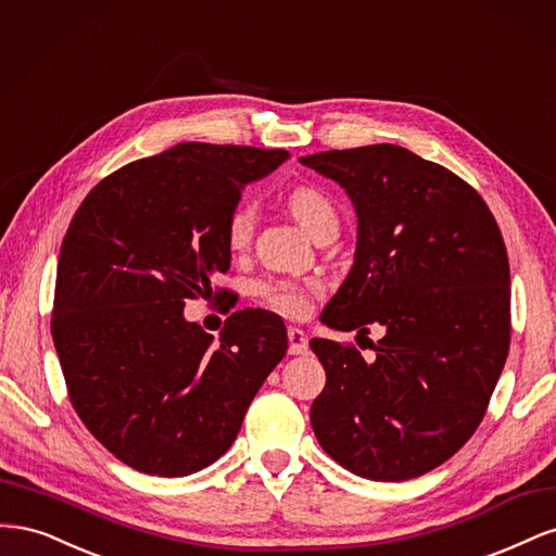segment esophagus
I'll use <instances>...</instances> for the list:
<instances>
[{
    "label": "esophagus",
    "mask_w": 556,
    "mask_h": 556,
    "mask_svg": "<svg viewBox=\"0 0 556 556\" xmlns=\"http://www.w3.org/2000/svg\"><path fill=\"white\" fill-rule=\"evenodd\" d=\"M288 341H290V355H306L308 352V336L299 327L288 329Z\"/></svg>",
    "instance_id": "34e87169"
}]
</instances>
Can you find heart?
<instances>
[{
    "mask_svg": "<svg viewBox=\"0 0 556 556\" xmlns=\"http://www.w3.org/2000/svg\"><path fill=\"white\" fill-rule=\"evenodd\" d=\"M288 206L292 215L301 223L311 237H319L329 227H339V215L327 194H323L315 188H296L288 197ZM257 225V208L252 201H241L231 208L225 237L231 250H243L252 241ZM262 294L268 301V306L290 315L301 317L311 308V301L315 294H319V285L313 280H271L262 285Z\"/></svg>",
    "mask_w": 556,
    "mask_h": 556,
    "instance_id": "1",
    "label": "heart"
}]
</instances>
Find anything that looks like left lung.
<instances>
[{
  "instance_id": "left-lung-1",
  "label": "left lung",
  "mask_w": 556,
  "mask_h": 556,
  "mask_svg": "<svg viewBox=\"0 0 556 556\" xmlns=\"http://www.w3.org/2000/svg\"><path fill=\"white\" fill-rule=\"evenodd\" d=\"M301 164L336 180L357 211V250L323 313L355 345L313 339L327 382L311 406L319 445L350 473L401 482L457 452L484 417L510 348V266L482 197L445 166L376 143Z\"/></svg>"
}]
</instances>
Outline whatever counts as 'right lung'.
<instances>
[{"mask_svg": "<svg viewBox=\"0 0 556 556\" xmlns=\"http://www.w3.org/2000/svg\"><path fill=\"white\" fill-rule=\"evenodd\" d=\"M288 157L178 143L97 182L64 233L50 331L66 392L94 439L141 473L182 478L220 459L288 352L268 311L231 313L217 341L182 315L229 271L225 225L245 185Z\"/></svg>", "mask_w": 556, "mask_h": 556, "instance_id": "1", "label": "right lung"}]
</instances>
